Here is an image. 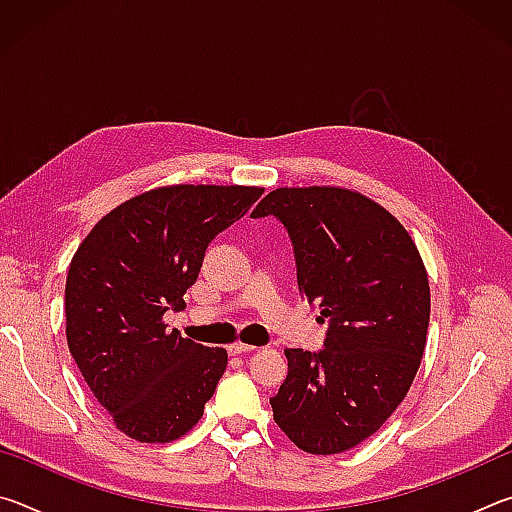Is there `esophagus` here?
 I'll use <instances>...</instances> for the list:
<instances>
[{
	"label": "esophagus",
	"instance_id": "34e87169",
	"mask_svg": "<svg viewBox=\"0 0 512 512\" xmlns=\"http://www.w3.org/2000/svg\"><path fill=\"white\" fill-rule=\"evenodd\" d=\"M255 345H246V343H232L228 345V352L232 354V357H237V354H244V352H253Z\"/></svg>",
	"mask_w": 512,
	"mask_h": 512
}]
</instances>
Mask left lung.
I'll list each match as a JSON object with an SVG mask.
<instances>
[{
    "label": "left lung",
    "instance_id": "1",
    "mask_svg": "<svg viewBox=\"0 0 512 512\" xmlns=\"http://www.w3.org/2000/svg\"><path fill=\"white\" fill-rule=\"evenodd\" d=\"M268 214L289 232L300 293L329 323L320 352L284 350L273 420L302 452H348L391 418L420 368L427 268L404 225L352 189L280 187L250 216Z\"/></svg>",
    "mask_w": 512,
    "mask_h": 512
}]
</instances>
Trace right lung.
Returning a JSON list of instances; mask_svg holds the SVG:
<instances>
[{
  "label": "right lung",
  "mask_w": 512,
  "mask_h": 512,
  "mask_svg": "<svg viewBox=\"0 0 512 512\" xmlns=\"http://www.w3.org/2000/svg\"><path fill=\"white\" fill-rule=\"evenodd\" d=\"M262 192L241 185L151 189L103 216L74 253L65 284L69 352L128 438L171 443L203 418L228 352L169 332L162 318L185 307L207 244Z\"/></svg>",
  "instance_id": "1"
}]
</instances>
